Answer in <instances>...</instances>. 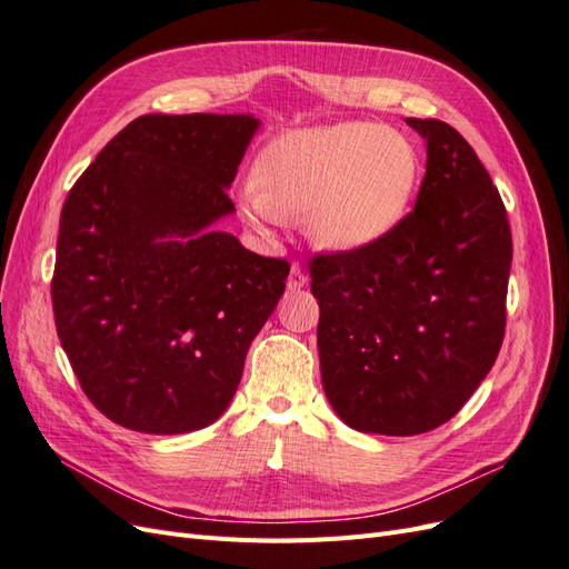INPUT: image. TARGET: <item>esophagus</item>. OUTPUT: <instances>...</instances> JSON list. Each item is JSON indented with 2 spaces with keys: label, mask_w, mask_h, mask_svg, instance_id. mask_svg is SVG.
Wrapping results in <instances>:
<instances>
[{
  "label": "esophagus",
  "mask_w": 569,
  "mask_h": 569,
  "mask_svg": "<svg viewBox=\"0 0 569 569\" xmlns=\"http://www.w3.org/2000/svg\"><path fill=\"white\" fill-rule=\"evenodd\" d=\"M306 280H308L306 272H303L297 263L289 268V278H287V287H289V289H301V287L306 284Z\"/></svg>",
  "instance_id": "34e87169"
}]
</instances>
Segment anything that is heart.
<instances>
[{
    "instance_id": "obj_1",
    "label": "heart",
    "mask_w": 569,
    "mask_h": 569,
    "mask_svg": "<svg viewBox=\"0 0 569 569\" xmlns=\"http://www.w3.org/2000/svg\"><path fill=\"white\" fill-rule=\"evenodd\" d=\"M420 176V151L403 132L368 123L295 130L261 151L244 209L261 222L303 213L313 244L358 249L399 226Z\"/></svg>"
}]
</instances>
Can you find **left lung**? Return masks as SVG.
<instances>
[{
    "label": "left lung",
    "instance_id": "1",
    "mask_svg": "<svg viewBox=\"0 0 569 569\" xmlns=\"http://www.w3.org/2000/svg\"><path fill=\"white\" fill-rule=\"evenodd\" d=\"M427 140L412 211L372 244L313 253L322 389L353 429L412 437L449 422L506 335L512 261L501 194L449 123L408 118Z\"/></svg>",
    "mask_w": 569,
    "mask_h": 569
}]
</instances>
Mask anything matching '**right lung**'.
Returning <instances> with one entry per match:
<instances>
[{
	"mask_svg": "<svg viewBox=\"0 0 569 569\" xmlns=\"http://www.w3.org/2000/svg\"><path fill=\"white\" fill-rule=\"evenodd\" d=\"M251 116L134 118L68 192L51 274L61 347L120 427L182 435L218 420L289 263L228 232Z\"/></svg>",
	"mask_w": 569,
	"mask_h": 569,
	"instance_id": "1",
	"label": "right lung"
}]
</instances>
